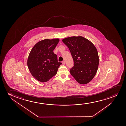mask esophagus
Wrapping results in <instances>:
<instances>
[{
	"label": "esophagus",
	"instance_id": "esophagus-1",
	"mask_svg": "<svg viewBox=\"0 0 126 126\" xmlns=\"http://www.w3.org/2000/svg\"><path fill=\"white\" fill-rule=\"evenodd\" d=\"M62 63L63 64H65V62L64 61H62Z\"/></svg>",
	"mask_w": 126,
	"mask_h": 126
}]
</instances>
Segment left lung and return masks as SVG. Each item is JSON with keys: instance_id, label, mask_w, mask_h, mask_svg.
<instances>
[{"instance_id": "8db88e82", "label": "left lung", "mask_w": 126, "mask_h": 126, "mask_svg": "<svg viewBox=\"0 0 126 126\" xmlns=\"http://www.w3.org/2000/svg\"><path fill=\"white\" fill-rule=\"evenodd\" d=\"M62 41L69 48L74 60L71 75L80 84L89 83L98 69L99 57L95 46L81 36L64 38Z\"/></svg>"}]
</instances>
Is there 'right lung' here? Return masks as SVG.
<instances>
[{
  "label": "right lung",
  "mask_w": 126,
  "mask_h": 126,
  "mask_svg": "<svg viewBox=\"0 0 126 126\" xmlns=\"http://www.w3.org/2000/svg\"><path fill=\"white\" fill-rule=\"evenodd\" d=\"M59 39H45L38 42L32 48L28 58V67L32 75L41 82L49 80L57 74L62 63L58 62L53 51Z\"/></svg>",
  "instance_id": "right-lung-1"
}]
</instances>
